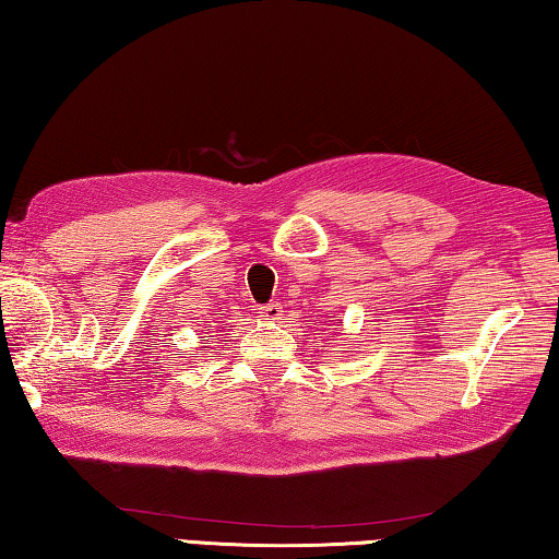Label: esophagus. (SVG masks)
<instances>
[{"label":"esophagus","mask_w":559,"mask_h":559,"mask_svg":"<svg viewBox=\"0 0 559 559\" xmlns=\"http://www.w3.org/2000/svg\"><path fill=\"white\" fill-rule=\"evenodd\" d=\"M259 318L263 320H278L283 316V306L281 302H269V306H259Z\"/></svg>","instance_id":"34e87169"}]
</instances>
